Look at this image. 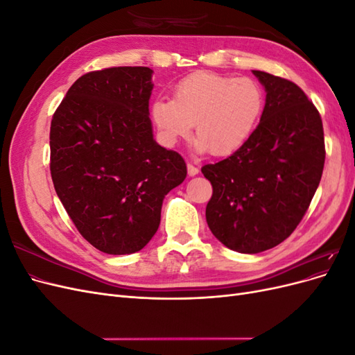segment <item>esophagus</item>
Here are the masks:
<instances>
[{
  "label": "esophagus",
  "mask_w": 355,
  "mask_h": 355,
  "mask_svg": "<svg viewBox=\"0 0 355 355\" xmlns=\"http://www.w3.org/2000/svg\"><path fill=\"white\" fill-rule=\"evenodd\" d=\"M187 168H188V175L189 176H196V175H198V171H200L194 164H191V163H188Z\"/></svg>",
  "instance_id": "esophagus-1"
}]
</instances>
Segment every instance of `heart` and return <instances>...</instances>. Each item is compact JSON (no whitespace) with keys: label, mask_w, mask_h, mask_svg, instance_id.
<instances>
[{"label":"heart","mask_w":355,"mask_h":355,"mask_svg":"<svg viewBox=\"0 0 355 355\" xmlns=\"http://www.w3.org/2000/svg\"><path fill=\"white\" fill-rule=\"evenodd\" d=\"M263 108L265 93L256 80L197 72L178 83L173 101L157 99L151 115L167 145L188 137L197 124V151L228 157L249 141Z\"/></svg>","instance_id":"heart-1"}]
</instances>
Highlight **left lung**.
Returning <instances> with one entry per match:
<instances>
[{"instance_id": "8db88e82", "label": "left lung", "mask_w": 355, "mask_h": 355, "mask_svg": "<svg viewBox=\"0 0 355 355\" xmlns=\"http://www.w3.org/2000/svg\"><path fill=\"white\" fill-rule=\"evenodd\" d=\"M265 87V108L243 148L201 167L213 196L206 219L223 245L259 253L284 241L306 213L323 175L321 116L304 90L286 78L253 71Z\"/></svg>"}]
</instances>
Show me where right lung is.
Instances as JSON below:
<instances>
[{
	"label": "right lung",
	"mask_w": 355,
	"mask_h": 355,
	"mask_svg": "<svg viewBox=\"0 0 355 355\" xmlns=\"http://www.w3.org/2000/svg\"><path fill=\"white\" fill-rule=\"evenodd\" d=\"M153 69L118 67L75 81L50 127V171L78 232L108 254L142 250L161 206L187 178L176 151L154 141Z\"/></svg>",
	"instance_id": "add662e5"
}]
</instances>
